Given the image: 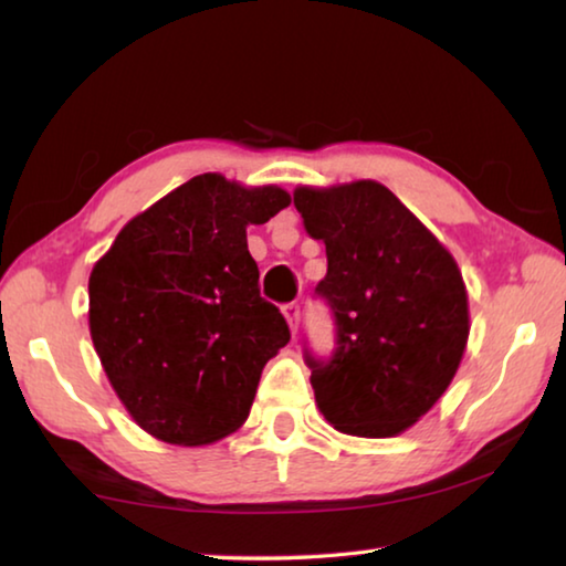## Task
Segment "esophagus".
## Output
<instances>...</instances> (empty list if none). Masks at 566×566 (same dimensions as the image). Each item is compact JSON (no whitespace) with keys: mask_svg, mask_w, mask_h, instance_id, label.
<instances>
[{"mask_svg":"<svg viewBox=\"0 0 566 566\" xmlns=\"http://www.w3.org/2000/svg\"><path fill=\"white\" fill-rule=\"evenodd\" d=\"M284 319L290 324V332L296 334L300 332V319H302V312H300V304H284Z\"/></svg>","mask_w":566,"mask_h":566,"instance_id":"esophagus-1","label":"esophagus"}]
</instances>
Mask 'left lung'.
Returning a JSON list of instances; mask_svg holds the SVG:
<instances>
[{
  "label": "left lung",
  "mask_w": 566,
  "mask_h": 566,
  "mask_svg": "<svg viewBox=\"0 0 566 566\" xmlns=\"http://www.w3.org/2000/svg\"><path fill=\"white\" fill-rule=\"evenodd\" d=\"M292 195L304 232L327 249L317 292L337 317L332 359L306 354L317 407L342 434L407 432L464 357L472 324L457 260L375 179Z\"/></svg>",
  "instance_id": "8db88e82"
}]
</instances>
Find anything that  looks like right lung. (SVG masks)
<instances>
[{
  "instance_id": "obj_1",
  "label": "right lung",
  "mask_w": 566,
  "mask_h": 566,
  "mask_svg": "<svg viewBox=\"0 0 566 566\" xmlns=\"http://www.w3.org/2000/svg\"><path fill=\"white\" fill-rule=\"evenodd\" d=\"M276 185L191 177L132 217L90 274V334L114 395L159 442L214 444L249 417L290 327L260 296L247 227L290 207Z\"/></svg>"
}]
</instances>
